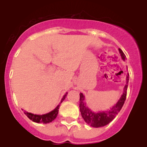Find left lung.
I'll use <instances>...</instances> for the list:
<instances>
[{
  "mask_svg": "<svg viewBox=\"0 0 147 147\" xmlns=\"http://www.w3.org/2000/svg\"><path fill=\"white\" fill-rule=\"evenodd\" d=\"M119 52L121 56L122 59H125L126 56L122 51L121 49H119ZM128 82H129V74L127 76V85L124 86V93L121 95L120 99L114 105L110 110L105 111V112L94 113L90 110L86 106L85 102V96L82 93H80V110L83 119L85 120L87 124L93 127H102L108 124L110 122L112 121L118 113L121 110L127 96V90L128 87Z\"/></svg>",
  "mask_w": 147,
  "mask_h": 147,
  "instance_id": "1",
  "label": "left lung"
}]
</instances>
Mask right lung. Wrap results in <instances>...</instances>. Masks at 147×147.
I'll use <instances>...</instances> for the list:
<instances>
[{"label": "right lung", "mask_w": 147, "mask_h": 147, "mask_svg": "<svg viewBox=\"0 0 147 147\" xmlns=\"http://www.w3.org/2000/svg\"><path fill=\"white\" fill-rule=\"evenodd\" d=\"M67 93H66V94H65V96H63V98L61 100L60 104L62 103V101L65 98L66 95ZM60 104L58 105L57 107H56L54 110L51 111L50 113L46 114H44V115H36V114L31 113L25 112L24 113L27 115V117L29 119L32 121L34 122H36V123H43V124H47V123H50L52 121H54V119L57 118V116L58 112H59V106H60Z\"/></svg>", "instance_id": "right-lung-1"}]
</instances>
